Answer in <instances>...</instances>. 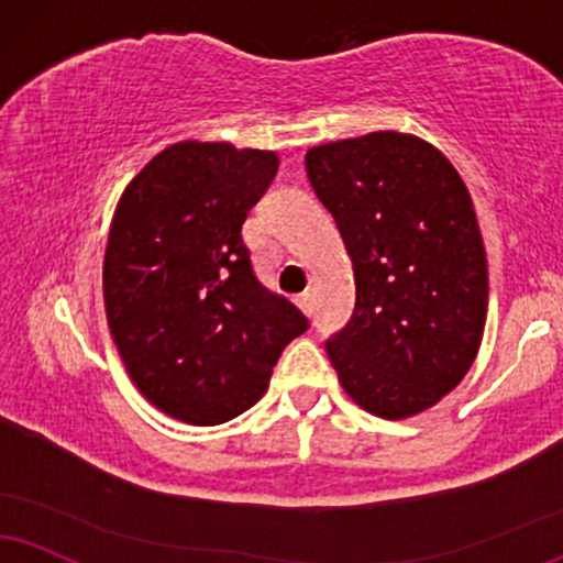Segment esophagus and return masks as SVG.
Instances as JSON below:
<instances>
[{
  "label": "esophagus",
  "mask_w": 563,
  "mask_h": 563,
  "mask_svg": "<svg viewBox=\"0 0 563 563\" xmlns=\"http://www.w3.org/2000/svg\"><path fill=\"white\" fill-rule=\"evenodd\" d=\"M297 308H300L302 310V313L305 316H310V313H313V295H310V292H302V295H297Z\"/></svg>",
  "instance_id": "1"
}]
</instances>
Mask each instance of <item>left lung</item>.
I'll use <instances>...</instances> for the list:
<instances>
[{"instance_id":"8db88e82","label":"left lung","mask_w":563,"mask_h":563,"mask_svg":"<svg viewBox=\"0 0 563 563\" xmlns=\"http://www.w3.org/2000/svg\"><path fill=\"white\" fill-rule=\"evenodd\" d=\"M305 166L355 271V313L325 344L339 384L376 418H415L467 376L488 318L467 185L433 143L397 130L313 145Z\"/></svg>"}]
</instances>
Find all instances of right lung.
<instances>
[{
  "label": "right lung",
  "instance_id": "obj_1",
  "mask_svg": "<svg viewBox=\"0 0 563 563\" xmlns=\"http://www.w3.org/2000/svg\"><path fill=\"white\" fill-rule=\"evenodd\" d=\"M276 169L274 151L179 141L117 200L103 255L109 331L137 391L187 426L253 407L284 346L308 329L255 279L242 242Z\"/></svg>",
  "mask_w": 563,
  "mask_h": 563
}]
</instances>
